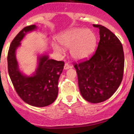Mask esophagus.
I'll return each mask as SVG.
<instances>
[{
	"label": "esophagus",
	"mask_w": 134,
	"mask_h": 134,
	"mask_svg": "<svg viewBox=\"0 0 134 134\" xmlns=\"http://www.w3.org/2000/svg\"><path fill=\"white\" fill-rule=\"evenodd\" d=\"M72 68V66L69 65L68 63H65V66H64V69H68L69 68Z\"/></svg>",
	"instance_id": "obj_1"
}]
</instances>
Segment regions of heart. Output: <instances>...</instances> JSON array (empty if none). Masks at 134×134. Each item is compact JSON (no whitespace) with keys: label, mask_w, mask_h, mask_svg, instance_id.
Instances as JSON below:
<instances>
[{"label":"heart","mask_w":134,"mask_h":134,"mask_svg":"<svg viewBox=\"0 0 134 134\" xmlns=\"http://www.w3.org/2000/svg\"><path fill=\"white\" fill-rule=\"evenodd\" d=\"M58 41L64 47H71L70 52L73 58L84 60L89 58L94 53L96 47L97 38L91 30L73 29L63 33ZM53 47L56 52L62 51V47L57 44H54Z\"/></svg>","instance_id":"heart-1"}]
</instances>
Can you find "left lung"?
Wrapping results in <instances>:
<instances>
[{
	"instance_id": "8db88e82",
	"label": "left lung",
	"mask_w": 134,
	"mask_h": 134,
	"mask_svg": "<svg viewBox=\"0 0 134 134\" xmlns=\"http://www.w3.org/2000/svg\"><path fill=\"white\" fill-rule=\"evenodd\" d=\"M99 29L100 40L96 52L85 61L74 63L82 96L88 102L99 103L108 99L122 80L124 55L122 44L115 35L104 26Z\"/></svg>"
}]
</instances>
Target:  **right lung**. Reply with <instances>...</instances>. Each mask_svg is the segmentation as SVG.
<instances>
[{"mask_svg":"<svg viewBox=\"0 0 134 134\" xmlns=\"http://www.w3.org/2000/svg\"><path fill=\"white\" fill-rule=\"evenodd\" d=\"M36 29L35 25L24 28L15 36L8 52V71L14 89L25 102L34 107H43L52 104L58 92V81L65 63L50 59L47 55L38 57V65L32 76H26L19 71L16 51L27 33Z\"/></svg>","mask_w":134,"mask_h":134,"instance_id":"obj_1","label":"right lung"}]
</instances>
